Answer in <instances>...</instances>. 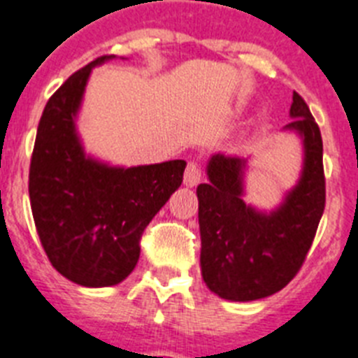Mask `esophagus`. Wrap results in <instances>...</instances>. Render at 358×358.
<instances>
[{
    "label": "esophagus",
    "mask_w": 358,
    "mask_h": 358,
    "mask_svg": "<svg viewBox=\"0 0 358 358\" xmlns=\"http://www.w3.org/2000/svg\"><path fill=\"white\" fill-rule=\"evenodd\" d=\"M201 180V167L198 162L191 160L185 167V175H183V183L187 185V187H194L198 185Z\"/></svg>",
    "instance_id": "esophagus-1"
}]
</instances>
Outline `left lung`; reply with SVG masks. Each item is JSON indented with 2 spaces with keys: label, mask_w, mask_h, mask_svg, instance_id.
<instances>
[{
  "label": "left lung",
  "mask_w": 358,
  "mask_h": 358,
  "mask_svg": "<svg viewBox=\"0 0 358 358\" xmlns=\"http://www.w3.org/2000/svg\"><path fill=\"white\" fill-rule=\"evenodd\" d=\"M290 124L303 136L304 167L299 183L272 213L243 201L239 157L216 153L209 182L200 183L198 220L201 275L210 292L229 301H256L285 288L303 266L326 203L322 136L308 104L294 92Z\"/></svg>",
  "instance_id": "1"
}]
</instances>
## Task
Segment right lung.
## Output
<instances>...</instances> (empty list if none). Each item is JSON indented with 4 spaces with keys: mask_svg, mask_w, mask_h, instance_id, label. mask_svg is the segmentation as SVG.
Wrapping results in <instances>:
<instances>
[{
    "mask_svg": "<svg viewBox=\"0 0 358 358\" xmlns=\"http://www.w3.org/2000/svg\"><path fill=\"white\" fill-rule=\"evenodd\" d=\"M77 70L48 99L37 126L29 194L50 263L80 287H111L141 257V238L183 180V160L110 167L86 157L76 115L93 66Z\"/></svg>",
    "mask_w": 358,
    "mask_h": 358,
    "instance_id": "obj_1",
    "label": "right lung"
}]
</instances>
